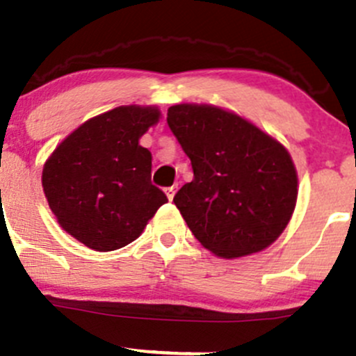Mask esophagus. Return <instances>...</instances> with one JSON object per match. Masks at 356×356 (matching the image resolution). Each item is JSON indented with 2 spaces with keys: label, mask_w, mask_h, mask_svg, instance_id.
Masks as SVG:
<instances>
[{
  "label": "esophagus",
  "mask_w": 356,
  "mask_h": 356,
  "mask_svg": "<svg viewBox=\"0 0 356 356\" xmlns=\"http://www.w3.org/2000/svg\"><path fill=\"white\" fill-rule=\"evenodd\" d=\"M175 191H177V186H170V188H167V189H165V193H167L168 200H174V196H175Z\"/></svg>",
  "instance_id": "obj_1"
}]
</instances>
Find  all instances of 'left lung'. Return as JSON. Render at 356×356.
Listing matches in <instances>:
<instances>
[{"label":"left lung","mask_w":356,"mask_h":356,"mask_svg":"<svg viewBox=\"0 0 356 356\" xmlns=\"http://www.w3.org/2000/svg\"><path fill=\"white\" fill-rule=\"evenodd\" d=\"M167 123L195 174L174 203L196 240L226 259L273 243L298 198V174L287 149L213 106H172Z\"/></svg>","instance_id":"obj_1"}]
</instances>
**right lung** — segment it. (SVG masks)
<instances>
[{"label":"right lung","mask_w":356,"mask_h":356,"mask_svg":"<svg viewBox=\"0 0 356 356\" xmlns=\"http://www.w3.org/2000/svg\"><path fill=\"white\" fill-rule=\"evenodd\" d=\"M158 118L154 108H116L83 123L44 163L48 205L58 224L86 247H125L168 202L151 182V153L139 146Z\"/></svg>","instance_id":"right-lung-1"}]
</instances>
